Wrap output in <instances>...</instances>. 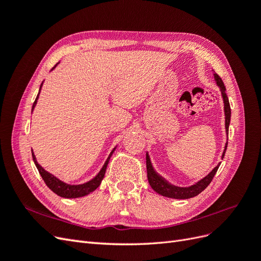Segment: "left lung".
Here are the masks:
<instances>
[{
  "instance_id": "8db88e82",
  "label": "left lung",
  "mask_w": 261,
  "mask_h": 261,
  "mask_svg": "<svg viewBox=\"0 0 261 261\" xmlns=\"http://www.w3.org/2000/svg\"><path fill=\"white\" fill-rule=\"evenodd\" d=\"M215 75V80L217 82V85L220 87L221 93H222V98L224 102V115H225V130L226 134H228V125H230L231 121V108H230V102H228V98L225 93V87L224 84L221 80V77L218 74H213ZM227 147V143L225 144L224 151L222 153V159L225 154V150ZM146 163H147V176H148V181L150 186L152 187L153 191L158 194H160L164 197H169V198H174V199H188L192 198V197H195L197 195H199L202 191L207 188V186L211 183V180L213 176L216 175V173L220 167L219 163L217 167L213 169L207 176H204L202 179L197 181L196 184L188 186V187H178L175 185L170 184L168 180H165L162 176H160L158 173L154 171L151 161H150V158L148 152L146 153Z\"/></svg>"
}]
</instances>
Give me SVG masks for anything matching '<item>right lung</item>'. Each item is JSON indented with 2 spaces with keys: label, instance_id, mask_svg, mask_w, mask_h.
<instances>
[{
  "label": "right lung",
  "instance_id": "add662e5",
  "mask_svg": "<svg viewBox=\"0 0 261 261\" xmlns=\"http://www.w3.org/2000/svg\"><path fill=\"white\" fill-rule=\"evenodd\" d=\"M41 87H42V84L40 86V90H41ZM40 90H39V93H40ZM39 93H38V96H37V98H36V100L34 102L33 110H34V108L37 105V100L39 98ZM114 150H115V148L112 150L111 153L109 154L105 165H103V167H102V169L100 170V172L98 173V174L94 176L91 180L87 181V183H84V184H80V185H70V184H66V183H64V181L60 180L58 177H55L54 175H52L51 173L46 172L41 167V165L37 162V159H36V156L34 154V151H31V153H33L34 162L36 164V167H37L39 173H40L42 179L44 180V183L46 184V186H48L53 193H55L60 197H63V198H78V197H84L86 195L92 193L94 189H97L100 186L101 180L103 179V177H105L106 170H107V167H108V163L110 161V158H111V155L113 154Z\"/></svg>",
  "mask_w": 261,
  "mask_h": 261
}]
</instances>
